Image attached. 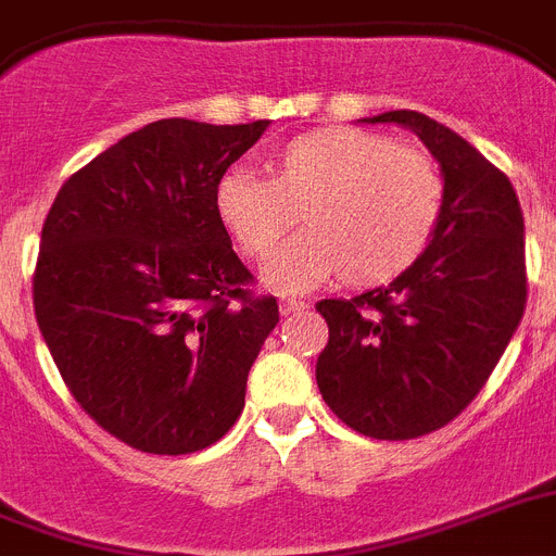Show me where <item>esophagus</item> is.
I'll return each mask as SVG.
<instances>
[{"label": "esophagus", "instance_id": "34e87169", "mask_svg": "<svg viewBox=\"0 0 556 556\" xmlns=\"http://www.w3.org/2000/svg\"><path fill=\"white\" fill-rule=\"evenodd\" d=\"M278 306H281V315H295V312L306 309V303H303L301 298H287V295L278 301Z\"/></svg>", "mask_w": 556, "mask_h": 556}]
</instances>
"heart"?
<instances>
[{
  "mask_svg": "<svg viewBox=\"0 0 556 556\" xmlns=\"http://www.w3.org/2000/svg\"><path fill=\"white\" fill-rule=\"evenodd\" d=\"M264 168L267 177L225 170L213 185V211L253 261H267L301 219L303 230L267 267L273 287L337 275L354 289L386 287L427 253L444 216L435 156L377 131H309L273 151Z\"/></svg>",
  "mask_w": 556,
  "mask_h": 556,
  "instance_id": "b5f03b06",
  "label": "heart"
}]
</instances>
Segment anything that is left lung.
<instances>
[{"mask_svg": "<svg viewBox=\"0 0 556 556\" xmlns=\"http://www.w3.org/2000/svg\"><path fill=\"white\" fill-rule=\"evenodd\" d=\"M444 174V216L427 253L386 289L315 306L329 343L317 388L351 430L405 441L450 425L504 357L526 309L523 211L504 170L433 117L396 109Z\"/></svg>", "mask_w": 556, "mask_h": 556, "instance_id": "obj_1", "label": "left lung"}]
</instances>
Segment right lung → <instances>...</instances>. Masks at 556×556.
<instances>
[{
    "mask_svg": "<svg viewBox=\"0 0 556 556\" xmlns=\"http://www.w3.org/2000/svg\"><path fill=\"white\" fill-rule=\"evenodd\" d=\"M267 129L168 117L61 185L33 309L64 386L123 444L205 450L236 425L278 324L213 211V185Z\"/></svg>",
    "mask_w": 556,
    "mask_h": 556,
    "instance_id": "right-lung-1",
    "label": "right lung"
}]
</instances>
